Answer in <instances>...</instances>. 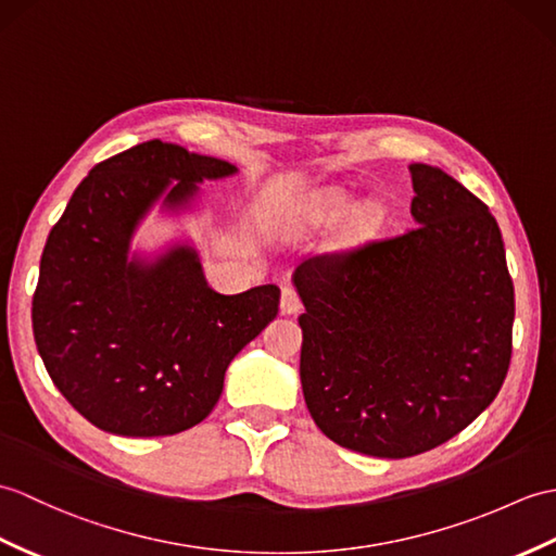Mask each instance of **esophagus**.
<instances>
[{"label": "esophagus", "instance_id": "1", "mask_svg": "<svg viewBox=\"0 0 556 556\" xmlns=\"http://www.w3.org/2000/svg\"><path fill=\"white\" fill-rule=\"evenodd\" d=\"M301 309V299L293 287L281 289V313L283 315H295Z\"/></svg>", "mask_w": 556, "mask_h": 556}]
</instances>
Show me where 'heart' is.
<instances>
[{"mask_svg": "<svg viewBox=\"0 0 556 556\" xmlns=\"http://www.w3.org/2000/svg\"><path fill=\"white\" fill-rule=\"evenodd\" d=\"M357 211V201L353 199V193H348L343 189H329L321 191L319 197H315L307 205V215L313 217V223H339V219L348 217L351 213ZM379 223V211L369 208L363 215V229H371Z\"/></svg>", "mask_w": 556, "mask_h": 556, "instance_id": "1", "label": "heart"}]
</instances>
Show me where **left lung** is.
Segmentation results:
<instances>
[{"mask_svg":"<svg viewBox=\"0 0 556 556\" xmlns=\"http://www.w3.org/2000/svg\"><path fill=\"white\" fill-rule=\"evenodd\" d=\"M409 175L412 229L293 273L309 417L341 447L386 459L467 429L511 359L514 283L495 217L441 167L412 163Z\"/></svg>","mask_w":556,"mask_h":556,"instance_id":"obj_1","label":"left lung"}]
</instances>
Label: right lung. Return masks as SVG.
I'll return each mask as SVG.
<instances>
[{"instance_id": "obj_1", "label": "right lung", "mask_w": 556, "mask_h": 556, "mask_svg": "<svg viewBox=\"0 0 556 556\" xmlns=\"http://www.w3.org/2000/svg\"><path fill=\"white\" fill-rule=\"evenodd\" d=\"M237 167L161 139L94 165L51 227L33 295V333L63 397L115 435L187 431L211 415L225 371L279 313L275 283L217 293L177 243L130 257L153 203L189 208L203 179Z\"/></svg>"}]
</instances>
